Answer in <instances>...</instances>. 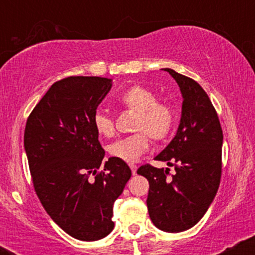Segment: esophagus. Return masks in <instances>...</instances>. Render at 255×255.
<instances>
[{"label":"esophagus","instance_id":"34e87169","mask_svg":"<svg viewBox=\"0 0 255 255\" xmlns=\"http://www.w3.org/2000/svg\"><path fill=\"white\" fill-rule=\"evenodd\" d=\"M130 169H131V174L133 175H136V170H137V166L134 165V164H129Z\"/></svg>","mask_w":255,"mask_h":255}]
</instances>
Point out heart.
Instances as JSON below:
<instances>
[{"instance_id":"b5f03b06","label":"heart","mask_w":255,"mask_h":255,"mask_svg":"<svg viewBox=\"0 0 255 255\" xmlns=\"http://www.w3.org/2000/svg\"><path fill=\"white\" fill-rule=\"evenodd\" d=\"M119 105L136 114L133 130L137 131L129 136L121 137L109 146L111 156L134 163L147 151L151 137L159 142L170 135L176 122L174 108L166 103H159L152 91L142 86H131L125 90L116 99ZM93 126L99 135L111 136L114 134V121L105 113H97L93 116Z\"/></svg>"}]
</instances>
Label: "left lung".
<instances>
[{
  "mask_svg": "<svg viewBox=\"0 0 255 255\" xmlns=\"http://www.w3.org/2000/svg\"><path fill=\"white\" fill-rule=\"evenodd\" d=\"M163 71L175 79L183 102L176 135L154 159L175 166V174L169 177V168L148 164L136 172L150 183L146 204L152 223L166 233H181L204 217L217 194L223 131L203 87L174 69Z\"/></svg>",
  "mask_w": 255,
  "mask_h": 255,
  "instance_id": "left-lung-1",
  "label": "left lung"
}]
</instances>
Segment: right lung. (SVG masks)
<instances>
[{"label":"right lung","mask_w":255,"mask_h":255,"mask_svg":"<svg viewBox=\"0 0 255 255\" xmlns=\"http://www.w3.org/2000/svg\"><path fill=\"white\" fill-rule=\"evenodd\" d=\"M113 86L99 77H69L52 84L26 122L24 146L40 203L72 238L97 241L113 231V206L131 176L110 157L93 126L96 110Z\"/></svg>","instance_id":"right-lung-1"}]
</instances>
